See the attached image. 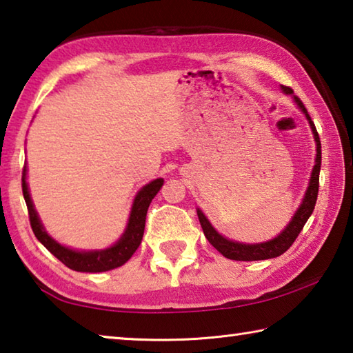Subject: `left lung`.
<instances>
[{
	"label": "left lung",
	"mask_w": 353,
	"mask_h": 353,
	"mask_svg": "<svg viewBox=\"0 0 353 353\" xmlns=\"http://www.w3.org/2000/svg\"><path fill=\"white\" fill-rule=\"evenodd\" d=\"M283 89H284L285 94H293L292 88L283 86ZM293 99L298 103V106L301 108V111L305 114L307 120H309L310 128L313 131V136H315V142H316V160H315L316 163H315V166H313L310 183H309V188H307V193L304 196V201H303V203H301V207L298 208L296 213H294L290 223H288L284 232L281 233L278 238H274V239L268 241V242L253 243V245L225 239L223 236L217 233L213 227H211V223L208 222L207 217L203 216L202 211L197 210L199 222H201V227L203 230L205 238L208 239V242L217 250V252L222 253L228 259H233V261H262V259L278 258V256L285 253L287 250L292 247V243L296 241L298 234L301 233V230L304 228L307 219H309L310 214L313 213V208H315V203H316V199H318V188H319V170H321V142H319V136H318L315 123L312 121L310 115H309V112H307L304 103L296 97V95H293Z\"/></svg>",
	"instance_id": "obj_1"
}]
</instances>
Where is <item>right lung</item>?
Returning <instances> with one entry per match:
<instances>
[{
    "instance_id": "add662e5",
    "label": "right lung",
    "mask_w": 353,
    "mask_h": 353,
    "mask_svg": "<svg viewBox=\"0 0 353 353\" xmlns=\"http://www.w3.org/2000/svg\"><path fill=\"white\" fill-rule=\"evenodd\" d=\"M163 179H156V181L150 182L148 185L139 191V194L134 199V205L131 210L130 222H128L126 232L121 236V239L115 243L114 247L100 250V252H75L60 245L55 242L50 236L44 232L40 219H38L37 211L34 208V203L30 201L28 183H26V166L23 170V196L26 205H28L29 211V221L32 232L37 236L44 247H46L50 253H52L57 259H60L63 264L69 267L70 270L75 272H86V273H99V272H108L112 268H117L123 265L125 262L136 253L140 242L143 238L145 232V221L146 213H148V207L154 196L162 188Z\"/></svg>"
}]
</instances>
